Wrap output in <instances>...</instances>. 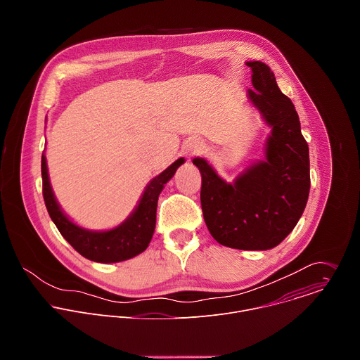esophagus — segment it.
I'll list each match as a JSON object with an SVG mask.
<instances>
[{
    "label": "esophagus",
    "instance_id": "obj_1",
    "mask_svg": "<svg viewBox=\"0 0 360 360\" xmlns=\"http://www.w3.org/2000/svg\"><path fill=\"white\" fill-rule=\"evenodd\" d=\"M185 150L189 157L200 155V153L205 152V143L199 139H189L185 143Z\"/></svg>",
    "mask_w": 360,
    "mask_h": 360
}]
</instances>
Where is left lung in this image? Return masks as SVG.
I'll list each match as a JSON object with an SVG mask.
<instances>
[{"label": "left lung", "instance_id": "obj_1", "mask_svg": "<svg viewBox=\"0 0 360 360\" xmlns=\"http://www.w3.org/2000/svg\"><path fill=\"white\" fill-rule=\"evenodd\" d=\"M252 68L249 98L272 127L266 161L246 169L233 185L224 182L202 158H195L200 207L211 235L224 246L265 250L279 245L302 217L311 189L309 146L300 132L292 101L283 95L271 68Z\"/></svg>", "mask_w": 360, "mask_h": 360}]
</instances>
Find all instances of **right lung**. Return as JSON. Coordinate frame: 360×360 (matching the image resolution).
<instances>
[{"mask_svg": "<svg viewBox=\"0 0 360 360\" xmlns=\"http://www.w3.org/2000/svg\"><path fill=\"white\" fill-rule=\"evenodd\" d=\"M184 158H179L168 169L149 182L139 200L138 208L121 226L107 232H91L74 225L60 210L49 186L46 161L42 153V196L46 211L60 233L84 258L101 264H114L131 259L148 248L153 231H155L158 196L164 189V185L174 176L175 171L184 164Z\"/></svg>", "mask_w": 360, "mask_h": 360, "instance_id": "obj_1", "label": "right lung"}]
</instances>
